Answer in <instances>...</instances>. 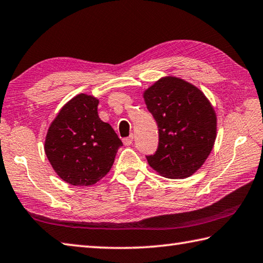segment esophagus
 <instances>
[{"mask_svg": "<svg viewBox=\"0 0 263 263\" xmlns=\"http://www.w3.org/2000/svg\"><path fill=\"white\" fill-rule=\"evenodd\" d=\"M132 142H133V136H130V137H127V138H124V139H123V144L125 145V146L132 145Z\"/></svg>", "mask_w": 263, "mask_h": 263, "instance_id": "obj_1", "label": "esophagus"}]
</instances>
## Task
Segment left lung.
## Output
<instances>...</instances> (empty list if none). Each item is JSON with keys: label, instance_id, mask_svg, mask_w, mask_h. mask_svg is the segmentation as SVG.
Wrapping results in <instances>:
<instances>
[{"label": "left lung", "instance_id": "8db88e82", "mask_svg": "<svg viewBox=\"0 0 263 263\" xmlns=\"http://www.w3.org/2000/svg\"><path fill=\"white\" fill-rule=\"evenodd\" d=\"M159 127L155 154L146 156L156 173L180 179L201 168L216 139V114L201 90L177 77L157 80L144 92Z\"/></svg>", "mask_w": 263, "mask_h": 263}]
</instances>
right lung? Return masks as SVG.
Here are the masks:
<instances>
[{
  "instance_id": "obj_1",
  "label": "right lung",
  "mask_w": 263,
  "mask_h": 263,
  "mask_svg": "<svg viewBox=\"0 0 263 263\" xmlns=\"http://www.w3.org/2000/svg\"><path fill=\"white\" fill-rule=\"evenodd\" d=\"M99 100L78 94L65 103L50 124L45 152L48 161L68 184L90 186L111 169L123 144L110 124L98 115Z\"/></svg>"
}]
</instances>
